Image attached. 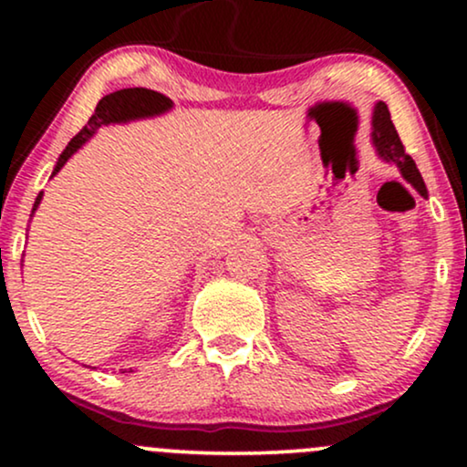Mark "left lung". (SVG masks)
<instances>
[{"mask_svg":"<svg viewBox=\"0 0 467 467\" xmlns=\"http://www.w3.org/2000/svg\"><path fill=\"white\" fill-rule=\"evenodd\" d=\"M373 144L375 149H378L379 158L398 166L401 178L409 182V184H412V189H417L421 197H428L420 169H417L415 160L404 151V144H401L398 131H395L393 120H390L389 107L387 103H382V100H379L373 109Z\"/></svg>","mask_w":467,"mask_h":467,"instance_id":"1","label":"left lung"}]
</instances>
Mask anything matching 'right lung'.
Returning <instances> with one entry per match:
<instances>
[{
    "mask_svg": "<svg viewBox=\"0 0 467 467\" xmlns=\"http://www.w3.org/2000/svg\"><path fill=\"white\" fill-rule=\"evenodd\" d=\"M173 107V100L166 99L164 94L153 92V89H144V88H130V89H118L114 94H107L99 100L96 105L92 118L88 120V125L80 130L77 136L69 140V144L63 149V153L58 155V162L52 171V175H57L58 171L63 169V164L72 158L74 153L83 147L89 138L94 136L96 131L100 130L103 125H111V122H127V120H138V118H151V116H160L164 111H169ZM41 197L44 192H39L35 200V206H32V213L36 211V206L41 203ZM127 373V371H122Z\"/></svg>",
    "mask_w": 467,
    "mask_h": 467,
    "instance_id": "right-lung-1",
    "label": "right lung"
}]
</instances>
